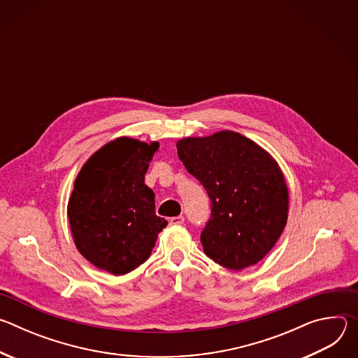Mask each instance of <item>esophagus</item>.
Here are the masks:
<instances>
[{
    "instance_id": "34e87169",
    "label": "esophagus",
    "mask_w": 358,
    "mask_h": 358,
    "mask_svg": "<svg viewBox=\"0 0 358 358\" xmlns=\"http://www.w3.org/2000/svg\"><path fill=\"white\" fill-rule=\"evenodd\" d=\"M170 224L171 225H181V224H184V217L182 215L173 217V218H170Z\"/></svg>"
}]
</instances>
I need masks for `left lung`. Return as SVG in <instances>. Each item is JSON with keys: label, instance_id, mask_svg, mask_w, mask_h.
Masks as SVG:
<instances>
[{"label": "left lung", "instance_id": "obj_1", "mask_svg": "<svg viewBox=\"0 0 358 358\" xmlns=\"http://www.w3.org/2000/svg\"><path fill=\"white\" fill-rule=\"evenodd\" d=\"M177 150L211 199V218L201 232L203 252L232 271L258 264L287 221L289 192L278 163L261 145L229 130L181 138Z\"/></svg>", "mask_w": 358, "mask_h": 358}]
</instances>
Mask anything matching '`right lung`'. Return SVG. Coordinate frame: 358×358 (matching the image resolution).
<instances>
[{
	"label": "right lung",
	"mask_w": 358,
	"mask_h": 358,
	"mask_svg": "<svg viewBox=\"0 0 358 358\" xmlns=\"http://www.w3.org/2000/svg\"><path fill=\"white\" fill-rule=\"evenodd\" d=\"M159 143L119 137L79 171L68 202L78 250L96 268L126 275L144 264L167 221L156 215L144 176Z\"/></svg>",
	"instance_id": "1"
}]
</instances>
